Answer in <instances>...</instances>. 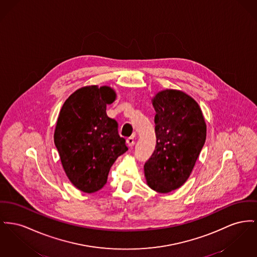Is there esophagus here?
<instances>
[{
	"mask_svg": "<svg viewBox=\"0 0 257 257\" xmlns=\"http://www.w3.org/2000/svg\"><path fill=\"white\" fill-rule=\"evenodd\" d=\"M126 144H127V146H128L129 148H132V147H134V145H135V140H134V137H130V138H128V139L126 140Z\"/></svg>",
	"mask_w": 257,
	"mask_h": 257,
	"instance_id": "obj_1",
	"label": "esophagus"
}]
</instances>
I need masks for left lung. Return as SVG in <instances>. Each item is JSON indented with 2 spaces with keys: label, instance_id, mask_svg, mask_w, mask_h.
Masks as SVG:
<instances>
[{
  "label": "left lung",
  "instance_id": "left-lung-1",
  "mask_svg": "<svg viewBox=\"0 0 257 257\" xmlns=\"http://www.w3.org/2000/svg\"><path fill=\"white\" fill-rule=\"evenodd\" d=\"M156 114V146L144 165L147 184L169 193L188 180L205 144L207 125L196 101L177 89L159 91L151 99Z\"/></svg>",
  "mask_w": 257,
  "mask_h": 257
}]
</instances>
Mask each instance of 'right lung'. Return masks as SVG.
Instances as JSON below:
<instances>
[{
  "label": "right lung",
  "mask_w": 257,
  "mask_h": 257,
  "mask_svg": "<svg viewBox=\"0 0 257 257\" xmlns=\"http://www.w3.org/2000/svg\"><path fill=\"white\" fill-rule=\"evenodd\" d=\"M116 93L109 86L78 88L65 101L54 131V144L68 179L78 190L93 193L107 180L116 158L128 151L117 122L106 115Z\"/></svg>",
  "instance_id": "right-lung-1"
}]
</instances>
